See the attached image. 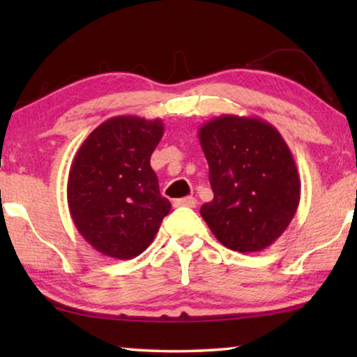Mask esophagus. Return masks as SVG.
Returning <instances> with one entry per match:
<instances>
[{
  "mask_svg": "<svg viewBox=\"0 0 357 357\" xmlns=\"http://www.w3.org/2000/svg\"><path fill=\"white\" fill-rule=\"evenodd\" d=\"M174 206H187V208H195L197 206V200L193 197H184V198H178L174 200Z\"/></svg>",
  "mask_w": 357,
  "mask_h": 357,
  "instance_id": "obj_1",
  "label": "esophagus"
}]
</instances>
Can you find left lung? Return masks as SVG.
<instances>
[{"label": "left lung", "mask_w": 357, "mask_h": 357, "mask_svg": "<svg viewBox=\"0 0 357 357\" xmlns=\"http://www.w3.org/2000/svg\"><path fill=\"white\" fill-rule=\"evenodd\" d=\"M198 138L214 192L202 217L228 249L261 252L299 206L301 179L288 144L266 121L236 114L208 121Z\"/></svg>", "instance_id": "1"}]
</instances>
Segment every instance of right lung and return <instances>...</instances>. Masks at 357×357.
<instances>
[{"label": "right lung", "instance_id": "add662e5", "mask_svg": "<svg viewBox=\"0 0 357 357\" xmlns=\"http://www.w3.org/2000/svg\"><path fill=\"white\" fill-rule=\"evenodd\" d=\"M162 135V119L114 116L78 148L68 179L69 211L78 233L102 255L138 257L170 213L149 162Z\"/></svg>", "mask_w": 357, "mask_h": 357}]
</instances>
